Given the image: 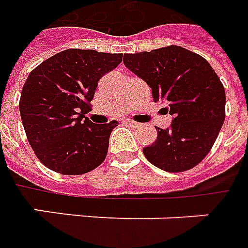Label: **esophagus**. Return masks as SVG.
<instances>
[{
    "mask_svg": "<svg viewBox=\"0 0 248 248\" xmlns=\"http://www.w3.org/2000/svg\"><path fill=\"white\" fill-rule=\"evenodd\" d=\"M126 123H128V124H131V125H133V126H139V125H140L139 123L133 122V120H129V119H128V120H126Z\"/></svg>",
    "mask_w": 248,
    "mask_h": 248,
    "instance_id": "1",
    "label": "esophagus"
}]
</instances>
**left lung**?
I'll list each match as a JSON object with an SVG mask.
<instances>
[{
    "mask_svg": "<svg viewBox=\"0 0 248 248\" xmlns=\"http://www.w3.org/2000/svg\"><path fill=\"white\" fill-rule=\"evenodd\" d=\"M123 62L152 89L154 102L167 104L171 125L142 149L150 163L182 172L209 153L225 122V89L209 62L178 46L124 53Z\"/></svg>",
    "mask_w": 248,
    "mask_h": 248,
    "instance_id": "left-lung-1",
    "label": "left lung"
}]
</instances>
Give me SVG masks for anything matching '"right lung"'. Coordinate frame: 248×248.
<instances>
[{
	"label": "right lung",
	"mask_w": 248,
	"mask_h": 248,
	"mask_svg": "<svg viewBox=\"0 0 248 248\" xmlns=\"http://www.w3.org/2000/svg\"><path fill=\"white\" fill-rule=\"evenodd\" d=\"M123 61V53L66 49L43 61L22 89L19 111L31 148L48 169L81 175L104 161L116 120L94 124L91 111L98 81Z\"/></svg>",
	"instance_id": "right-lung-1"
}]
</instances>
